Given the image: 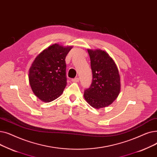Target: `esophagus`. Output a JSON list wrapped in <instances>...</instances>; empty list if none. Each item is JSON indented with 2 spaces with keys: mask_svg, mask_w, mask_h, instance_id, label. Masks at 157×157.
Listing matches in <instances>:
<instances>
[{
  "mask_svg": "<svg viewBox=\"0 0 157 157\" xmlns=\"http://www.w3.org/2000/svg\"><path fill=\"white\" fill-rule=\"evenodd\" d=\"M71 81L73 82H79V78L78 77H76V78H72Z\"/></svg>",
  "mask_w": 157,
  "mask_h": 157,
  "instance_id": "esophagus-1",
  "label": "esophagus"
}]
</instances>
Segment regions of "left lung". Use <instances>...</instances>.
<instances>
[{"label":"left lung","instance_id":"8db88e82","mask_svg":"<svg viewBox=\"0 0 157 157\" xmlns=\"http://www.w3.org/2000/svg\"><path fill=\"white\" fill-rule=\"evenodd\" d=\"M91 59L93 80L86 89L84 97L91 107L99 109L106 107L117 98L121 91L119 70L113 59L100 49H88Z\"/></svg>","mask_w":157,"mask_h":157}]
</instances>
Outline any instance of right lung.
Wrapping results in <instances>:
<instances>
[{
	"label": "right lung",
	"mask_w": 157,
	"mask_h": 157,
	"mask_svg": "<svg viewBox=\"0 0 157 157\" xmlns=\"http://www.w3.org/2000/svg\"><path fill=\"white\" fill-rule=\"evenodd\" d=\"M72 46L55 43L37 56L29 70V81L36 96L43 102L57 99L66 86L65 58Z\"/></svg>",
	"instance_id": "right-lung-1"
}]
</instances>
